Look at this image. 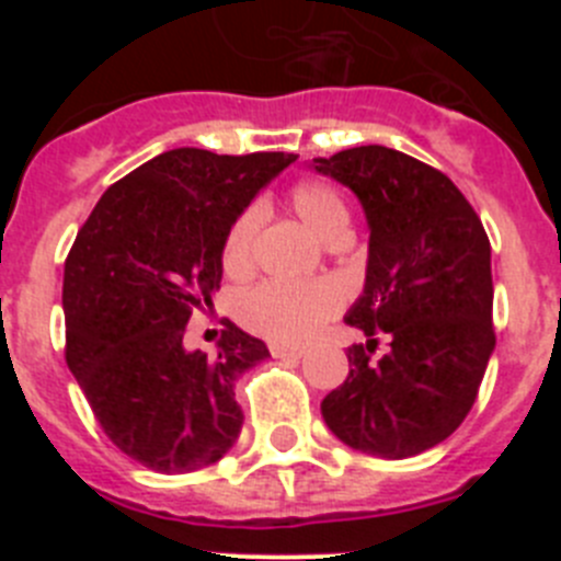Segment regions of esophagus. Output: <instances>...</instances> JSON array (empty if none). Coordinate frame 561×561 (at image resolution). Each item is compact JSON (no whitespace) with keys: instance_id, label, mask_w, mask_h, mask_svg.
Instances as JSON below:
<instances>
[{"instance_id":"esophagus-1","label":"esophagus","mask_w":561,"mask_h":561,"mask_svg":"<svg viewBox=\"0 0 561 561\" xmlns=\"http://www.w3.org/2000/svg\"><path fill=\"white\" fill-rule=\"evenodd\" d=\"M270 354L275 359H300L306 354L304 348H291V345H270Z\"/></svg>"}]
</instances>
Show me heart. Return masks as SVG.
Returning <instances> with one entry per match:
<instances>
[{
	"label": "heart",
	"instance_id": "b5f03b06",
	"mask_svg": "<svg viewBox=\"0 0 561 561\" xmlns=\"http://www.w3.org/2000/svg\"><path fill=\"white\" fill-rule=\"evenodd\" d=\"M286 202L295 216L325 244H342L351 230V213L342 193L323 180H300L289 187ZM257 216L255 207H247L236 216L221 244V270L230 277H244L252 270ZM340 311V291L325 280L284 284L266 280L257 284L238 300L241 323L257 336L275 345H304Z\"/></svg>",
	"mask_w": 561,
	"mask_h": 561
}]
</instances>
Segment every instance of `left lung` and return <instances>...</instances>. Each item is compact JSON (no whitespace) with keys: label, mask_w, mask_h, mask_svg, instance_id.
Instances as JSON below:
<instances>
[{"label":"left lung","mask_w":561,"mask_h":561,"mask_svg":"<svg viewBox=\"0 0 561 561\" xmlns=\"http://www.w3.org/2000/svg\"><path fill=\"white\" fill-rule=\"evenodd\" d=\"M359 196L370 225L365 291L345 323L348 376L320 410L331 433L379 458H413L460 427L494 351L492 244L447 173L385 146L314 160ZM391 351L373 359L378 336Z\"/></svg>","instance_id":"obj_1"}]
</instances>
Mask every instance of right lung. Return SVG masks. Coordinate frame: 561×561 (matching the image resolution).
I'll list each match as a JSON object with an SVG mask.
<instances>
[{
  "instance_id": "obj_1",
  "label": "right lung",
  "mask_w": 561,
  "mask_h": 561,
  "mask_svg": "<svg viewBox=\"0 0 561 561\" xmlns=\"http://www.w3.org/2000/svg\"><path fill=\"white\" fill-rule=\"evenodd\" d=\"M295 153L173 148L114 182L64 264L67 365L114 447L153 472L225 458L244 413L232 385L270 356L227 323L219 354L185 351V325L213 304L221 244Z\"/></svg>"
}]
</instances>
